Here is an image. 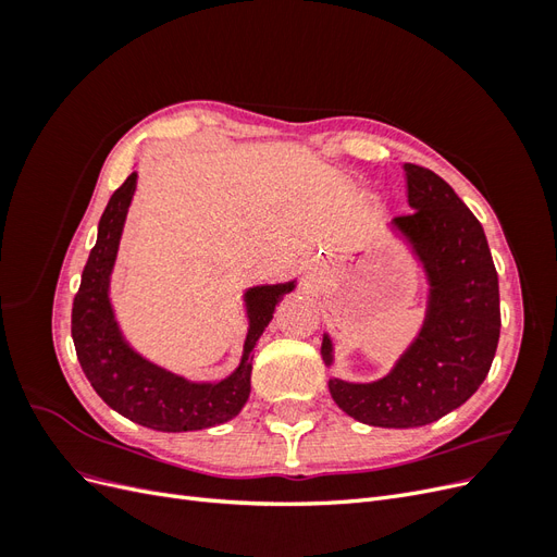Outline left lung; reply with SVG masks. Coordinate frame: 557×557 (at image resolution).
I'll use <instances>...</instances> for the list:
<instances>
[{"mask_svg": "<svg viewBox=\"0 0 557 557\" xmlns=\"http://www.w3.org/2000/svg\"><path fill=\"white\" fill-rule=\"evenodd\" d=\"M413 213L397 215L430 281L428 315L416 342L374 383L330 379V395L350 418L374 428H420L450 413L479 391L499 342V285L476 215L434 172L407 162ZM323 360L332 342L323 336Z\"/></svg>", "mask_w": 557, "mask_h": 557, "instance_id": "left-lung-1", "label": "left lung"}]
</instances>
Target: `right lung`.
<instances>
[{"label":"right lung","instance_id":"right-lung-1","mask_svg":"<svg viewBox=\"0 0 557 557\" xmlns=\"http://www.w3.org/2000/svg\"><path fill=\"white\" fill-rule=\"evenodd\" d=\"M137 172L117 188L102 213L97 244L90 250L72 309V336L83 374L113 411L160 432L205 430L232 420L250 395L252 356L276 305L295 281L258 285L246 293L248 334L237 372L218 383H190L134 352L117 330L109 301V281L117 256Z\"/></svg>","mask_w":557,"mask_h":557}]
</instances>
